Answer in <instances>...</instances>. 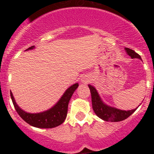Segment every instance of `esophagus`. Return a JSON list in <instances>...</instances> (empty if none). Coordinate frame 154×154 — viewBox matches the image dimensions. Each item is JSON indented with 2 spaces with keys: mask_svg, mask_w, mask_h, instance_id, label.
I'll list each match as a JSON object with an SVG mask.
<instances>
[{
  "mask_svg": "<svg viewBox=\"0 0 154 154\" xmlns=\"http://www.w3.org/2000/svg\"><path fill=\"white\" fill-rule=\"evenodd\" d=\"M82 82L83 83H85V82H87L86 80H85V79H82Z\"/></svg>",
  "mask_w": 154,
  "mask_h": 154,
  "instance_id": "1",
  "label": "esophagus"
}]
</instances>
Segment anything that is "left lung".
<instances>
[{
  "label": "left lung",
  "instance_id": "1",
  "mask_svg": "<svg viewBox=\"0 0 154 154\" xmlns=\"http://www.w3.org/2000/svg\"><path fill=\"white\" fill-rule=\"evenodd\" d=\"M125 49H126V53L132 58H140V59L141 58L140 55H139L133 50L128 48H126ZM89 88L90 89L91 96H92L93 111L97 116H99L100 119H103V120L108 121V122L109 121L110 122L123 121L129 117L130 115H132L137 109H134L126 111V110L118 109L114 107L109 106L102 101L101 98L99 96V93L92 85H89Z\"/></svg>",
  "mask_w": 154,
  "mask_h": 154
}]
</instances>
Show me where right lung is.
I'll return each instance as SVG.
<instances>
[{
	"mask_svg": "<svg viewBox=\"0 0 154 154\" xmlns=\"http://www.w3.org/2000/svg\"><path fill=\"white\" fill-rule=\"evenodd\" d=\"M34 48L35 46H31L28 48L27 50L33 49ZM78 86V83L71 85L69 89L65 91L63 96L59 99V101L52 108L45 112H39V113H29L21 109L16 103L11 91V97L12 103L17 112L26 123L37 128L49 129V128H54L59 126L65 121L67 116L69 100Z\"/></svg>",
	"mask_w": 154,
	"mask_h": 154,
	"instance_id": "right-lung-1",
	"label": "right lung"
}]
</instances>
